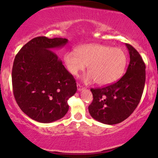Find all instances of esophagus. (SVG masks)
I'll return each mask as SVG.
<instances>
[{"instance_id":"esophagus-1","label":"esophagus","mask_w":158,"mask_h":158,"mask_svg":"<svg viewBox=\"0 0 158 158\" xmlns=\"http://www.w3.org/2000/svg\"><path fill=\"white\" fill-rule=\"evenodd\" d=\"M82 89H83L82 86H81L80 85L78 84V83H77V90H78V91H80V90H81Z\"/></svg>"}]
</instances>
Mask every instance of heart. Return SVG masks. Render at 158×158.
<instances>
[{
	"mask_svg": "<svg viewBox=\"0 0 158 158\" xmlns=\"http://www.w3.org/2000/svg\"><path fill=\"white\" fill-rule=\"evenodd\" d=\"M64 63L72 75H79L88 65L89 72L85 77L87 84L94 81L108 85L117 81L124 72L127 64L125 52L119 48L103 44H86L64 56Z\"/></svg>",
	"mask_w": 158,
	"mask_h": 158,
	"instance_id": "obj_1",
	"label": "heart"
}]
</instances>
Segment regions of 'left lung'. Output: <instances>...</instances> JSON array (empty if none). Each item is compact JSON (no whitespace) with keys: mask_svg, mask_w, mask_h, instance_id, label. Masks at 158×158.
<instances>
[{"mask_svg":"<svg viewBox=\"0 0 158 158\" xmlns=\"http://www.w3.org/2000/svg\"><path fill=\"white\" fill-rule=\"evenodd\" d=\"M130 62L126 73L114 84L91 88L93 101L88 107L92 117L107 125L119 123L128 118L138 106L146 81V65L131 45L126 44Z\"/></svg>","mask_w":158,"mask_h":158,"instance_id":"left-lung-1","label":"left lung"}]
</instances>
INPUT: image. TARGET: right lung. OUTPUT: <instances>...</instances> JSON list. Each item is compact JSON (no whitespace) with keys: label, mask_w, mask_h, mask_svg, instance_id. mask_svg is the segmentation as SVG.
Returning <instances> with one entry per match:
<instances>
[{"label":"right lung","mask_w":158,"mask_h":158,"mask_svg":"<svg viewBox=\"0 0 158 158\" xmlns=\"http://www.w3.org/2000/svg\"><path fill=\"white\" fill-rule=\"evenodd\" d=\"M68 40L39 36L30 40L15 56L12 71L16 102L29 117L49 123L68 111V100L76 94L77 83L52 49Z\"/></svg>","instance_id":"right-lung-1"}]
</instances>
